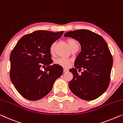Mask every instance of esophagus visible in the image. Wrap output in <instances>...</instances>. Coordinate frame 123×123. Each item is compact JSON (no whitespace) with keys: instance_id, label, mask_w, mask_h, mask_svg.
I'll return each mask as SVG.
<instances>
[{"instance_id":"obj_1","label":"esophagus","mask_w":123,"mask_h":123,"mask_svg":"<svg viewBox=\"0 0 123 123\" xmlns=\"http://www.w3.org/2000/svg\"><path fill=\"white\" fill-rule=\"evenodd\" d=\"M68 72V69H66V68L64 69V73H67Z\"/></svg>"}]
</instances>
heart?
Listing matches in <instances>:
<instances>
[{
  "label": "heart",
  "mask_w": 123,
  "mask_h": 123,
  "mask_svg": "<svg viewBox=\"0 0 123 123\" xmlns=\"http://www.w3.org/2000/svg\"><path fill=\"white\" fill-rule=\"evenodd\" d=\"M67 42L68 44L69 47L71 50H73L75 48H79V44L77 41L74 39H68ZM55 46V43H53L50 46L49 51L51 54H53L54 51ZM70 60L67 59L63 58H59L54 60V63L56 64L62 66L63 67H68L69 65Z\"/></svg>",
  "instance_id": "1"
}]
</instances>
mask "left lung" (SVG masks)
<instances>
[{
    "instance_id": "obj_1",
    "label": "left lung",
    "mask_w": 123,
    "mask_h": 123,
    "mask_svg": "<svg viewBox=\"0 0 123 123\" xmlns=\"http://www.w3.org/2000/svg\"><path fill=\"white\" fill-rule=\"evenodd\" d=\"M64 36L78 40L81 45V51L74 62L75 68L69 70L73 75L69 83V89L83 100L98 98L109 86L113 66L107 43L100 35L86 29L68 31ZM81 68L85 70L80 76L76 69Z\"/></svg>"
}]
</instances>
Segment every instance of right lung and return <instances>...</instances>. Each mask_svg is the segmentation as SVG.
<instances>
[{
	"label": "right lung",
	"instance_id": "obj_1",
	"mask_svg": "<svg viewBox=\"0 0 123 123\" xmlns=\"http://www.w3.org/2000/svg\"><path fill=\"white\" fill-rule=\"evenodd\" d=\"M63 33L35 31L23 36L12 50L10 80L19 93L28 100H37L47 95L63 74L61 66L50 65L53 60L49 48ZM43 65L47 66L44 71L40 70Z\"/></svg>",
	"mask_w": 123,
	"mask_h": 123
}]
</instances>
